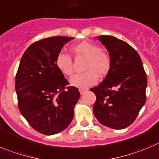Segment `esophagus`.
Masks as SVG:
<instances>
[{"mask_svg":"<svg viewBox=\"0 0 159 159\" xmlns=\"http://www.w3.org/2000/svg\"><path fill=\"white\" fill-rule=\"evenodd\" d=\"M86 90H87V89H79L80 94H81V95L84 94V92L86 91Z\"/></svg>","mask_w":159,"mask_h":159,"instance_id":"34e87169","label":"esophagus"}]
</instances>
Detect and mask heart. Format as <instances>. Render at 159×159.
Masks as SVG:
<instances>
[{
  "label": "heart",
  "mask_w": 159,
  "mask_h": 159,
  "mask_svg": "<svg viewBox=\"0 0 159 159\" xmlns=\"http://www.w3.org/2000/svg\"><path fill=\"white\" fill-rule=\"evenodd\" d=\"M77 57L86 59L84 70L86 72L77 74L70 79V84L72 86L80 89H86L96 84L100 78L107 76L111 68V58L106 52L101 51L100 46L89 41H81L71 48ZM56 66L59 72L65 76L72 75L73 61L70 56L60 52L56 59Z\"/></svg>",
  "instance_id": "b5f03b06"
}]
</instances>
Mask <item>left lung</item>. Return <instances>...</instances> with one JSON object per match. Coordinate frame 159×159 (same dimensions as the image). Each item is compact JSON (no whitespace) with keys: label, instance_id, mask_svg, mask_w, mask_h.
Here are the masks:
<instances>
[{"label":"left lung","instance_id":"8db88e82","mask_svg":"<svg viewBox=\"0 0 159 159\" xmlns=\"http://www.w3.org/2000/svg\"><path fill=\"white\" fill-rule=\"evenodd\" d=\"M96 38L108 51L111 68L90 89L96 96L93 113L103 125L122 129L134 121L146 102V73L139 54L126 42L108 35Z\"/></svg>","mask_w":159,"mask_h":159}]
</instances>
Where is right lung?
<instances>
[{
  "mask_svg": "<svg viewBox=\"0 0 159 159\" xmlns=\"http://www.w3.org/2000/svg\"><path fill=\"white\" fill-rule=\"evenodd\" d=\"M74 39L52 37L33 43L25 51L16 77L19 109L33 128L54 135L69 126L80 93L66 87L67 80L56 66L65 44Z\"/></svg>",
  "mask_w": 159,
  "mask_h": 159,
  "instance_id": "add662e5",
  "label": "right lung"
}]
</instances>
